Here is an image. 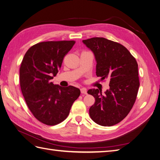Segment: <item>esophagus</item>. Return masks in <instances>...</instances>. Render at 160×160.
Returning a JSON list of instances; mask_svg holds the SVG:
<instances>
[{"label": "esophagus", "mask_w": 160, "mask_h": 160, "mask_svg": "<svg viewBox=\"0 0 160 160\" xmlns=\"http://www.w3.org/2000/svg\"><path fill=\"white\" fill-rule=\"evenodd\" d=\"M80 92H81L82 94H85V95H87V91L85 88H80Z\"/></svg>", "instance_id": "34e87169"}]
</instances>
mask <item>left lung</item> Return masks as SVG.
I'll use <instances>...</instances> for the list:
<instances>
[{"label":"left lung","instance_id":"1","mask_svg":"<svg viewBox=\"0 0 160 160\" xmlns=\"http://www.w3.org/2000/svg\"><path fill=\"white\" fill-rule=\"evenodd\" d=\"M82 42L95 55L97 77L109 80L104 95L97 88L88 91L95 98L89 115L97 124L113 126L126 117L137 99L140 85L137 62L128 49L113 41L95 37Z\"/></svg>","mask_w":160,"mask_h":160}]
</instances>
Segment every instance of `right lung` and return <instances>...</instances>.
Here are the masks:
<instances>
[{"mask_svg": "<svg viewBox=\"0 0 160 160\" xmlns=\"http://www.w3.org/2000/svg\"><path fill=\"white\" fill-rule=\"evenodd\" d=\"M74 44L73 40L42 42L23 57L19 70L23 96L34 116L44 124L54 126L66 119L80 95L76 87H61L51 82Z\"/></svg>", "mask_w": 160, "mask_h": 160, "instance_id": "right-lung-1", "label": "right lung"}]
</instances>
